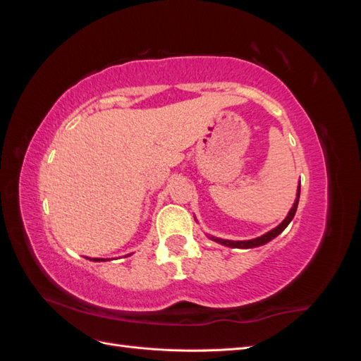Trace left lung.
Masks as SVG:
<instances>
[{
	"label": "left lung",
	"instance_id": "1",
	"mask_svg": "<svg viewBox=\"0 0 361 361\" xmlns=\"http://www.w3.org/2000/svg\"><path fill=\"white\" fill-rule=\"evenodd\" d=\"M300 188L301 185L298 183V190H297V199H295V203L293 206L290 207V211L288 214V216L283 220L277 227L272 228V231L267 232L265 235H262L259 238H255V239H248V241H228V239H220V238H215V236H209V239H212V241L221 244V245H226V247H232V248H253V247H260L264 245L267 243H269L271 239H274L276 236H279L285 228L288 227V224L292 221V218L295 215V212H297V207H298V200H300Z\"/></svg>",
	"mask_w": 361,
	"mask_h": 361
}]
</instances>
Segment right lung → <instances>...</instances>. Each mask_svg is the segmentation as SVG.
Returning a JSON list of instances; mask_svg holds the SVG:
<instances>
[{
    "instance_id": "right-lung-1",
    "label": "right lung",
    "mask_w": 361,
    "mask_h": 361,
    "mask_svg": "<svg viewBox=\"0 0 361 361\" xmlns=\"http://www.w3.org/2000/svg\"><path fill=\"white\" fill-rule=\"evenodd\" d=\"M93 260H94V262H102V260H105V259H99V257H94ZM106 260H110V259H106Z\"/></svg>"
}]
</instances>
